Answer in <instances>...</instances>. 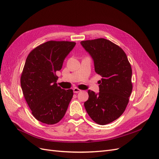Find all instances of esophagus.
Returning a JSON list of instances; mask_svg holds the SVG:
<instances>
[{
  "instance_id": "1",
  "label": "esophagus",
  "mask_w": 159,
  "mask_h": 159,
  "mask_svg": "<svg viewBox=\"0 0 159 159\" xmlns=\"http://www.w3.org/2000/svg\"><path fill=\"white\" fill-rule=\"evenodd\" d=\"M73 91H74V93H78L80 92V91H81V90L80 89H78V88H74L73 89Z\"/></svg>"
}]
</instances>
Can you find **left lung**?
I'll return each mask as SVG.
<instances>
[{"label":"left lung","mask_w":159,"mask_h":159,"mask_svg":"<svg viewBox=\"0 0 159 159\" xmlns=\"http://www.w3.org/2000/svg\"><path fill=\"white\" fill-rule=\"evenodd\" d=\"M81 46L92 57L95 71L102 77L99 92L88 90L84 103L86 111L96 123L104 125L123 113L132 92V69L125 52L104 38L81 41Z\"/></svg>","instance_id":"obj_1"}]
</instances>
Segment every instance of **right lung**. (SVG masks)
<instances>
[{"instance_id": "1", "label": "right lung", "mask_w": 159, "mask_h": 159, "mask_svg": "<svg viewBox=\"0 0 159 159\" xmlns=\"http://www.w3.org/2000/svg\"><path fill=\"white\" fill-rule=\"evenodd\" d=\"M75 42L48 41L28 54L20 78L22 93L38 121L48 125L64 117L73 97V90L57 86L56 72L60 71Z\"/></svg>"}]
</instances>
